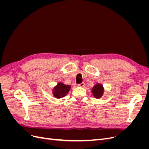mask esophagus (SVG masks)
Segmentation results:
<instances>
[{"instance_id":"esophagus-1","label":"esophagus","mask_w":149,"mask_h":149,"mask_svg":"<svg viewBox=\"0 0 149 149\" xmlns=\"http://www.w3.org/2000/svg\"><path fill=\"white\" fill-rule=\"evenodd\" d=\"M78 86H80V87H82V88H83V87H84L85 83H81L79 84H78Z\"/></svg>"}]
</instances>
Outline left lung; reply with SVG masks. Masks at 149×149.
Here are the masks:
<instances>
[{
	"label": "left lung",
	"mask_w": 149,
	"mask_h": 149,
	"mask_svg": "<svg viewBox=\"0 0 149 149\" xmlns=\"http://www.w3.org/2000/svg\"><path fill=\"white\" fill-rule=\"evenodd\" d=\"M91 92L93 93V95L95 98H101L104 93V88L102 85L101 84H96L92 88Z\"/></svg>",
	"instance_id": "left-lung-1"
}]
</instances>
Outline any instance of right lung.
<instances>
[{
    "label": "right lung",
    "mask_w": 149,
    "mask_h": 149,
    "mask_svg": "<svg viewBox=\"0 0 149 149\" xmlns=\"http://www.w3.org/2000/svg\"><path fill=\"white\" fill-rule=\"evenodd\" d=\"M70 89L71 86L70 85H66L62 83H59L53 88V96L56 98L65 97L70 91Z\"/></svg>",
    "instance_id": "1"
}]
</instances>
